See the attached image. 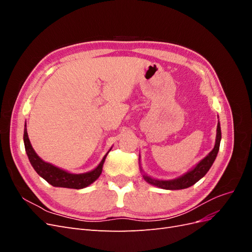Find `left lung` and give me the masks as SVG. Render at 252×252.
Returning <instances> with one entry per match:
<instances>
[{
	"instance_id": "8db88e82",
	"label": "left lung",
	"mask_w": 252,
	"mask_h": 252,
	"mask_svg": "<svg viewBox=\"0 0 252 252\" xmlns=\"http://www.w3.org/2000/svg\"><path fill=\"white\" fill-rule=\"evenodd\" d=\"M220 139H222V133H220V121L218 123L217 127V138H216V144L213 149L209 152V154L206 156L203 159L197 163L193 168L187 171L181 177L173 179V180H158V179H154L149 177L146 173H144L143 169L141 168V171L143 173V178L147 183H149L150 185L157 186L158 188L162 189H167V190H179V189H185L190 186L194 185L197 181H200L204 175L208 172L210 169V167L212 166L213 162L218 156V152L220 149Z\"/></svg>"
}]
</instances>
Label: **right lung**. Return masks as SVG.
Listing matches in <instances>:
<instances>
[{"label": "right lung", "mask_w": 252, "mask_h": 252, "mask_svg": "<svg viewBox=\"0 0 252 252\" xmlns=\"http://www.w3.org/2000/svg\"><path fill=\"white\" fill-rule=\"evenodd\" d=\"M24 145L27 157L29 158V162L33 167V169L36 171V173L42 177L45 181H47L50 185L55 187H63V188H72V189H82L93 184L94 181H96L100 177L103 165L105 162V158L107 157L108 152L104 156L102 161L100 162L95 168L91 171L85 172V173H71L68 172L64 169H61L59 167L52 165L50 163H47L43 161V159L36 155V152L32 146V143L29 141L28 133H27V127L25 123L24 128Z\"/></svg>", "instance_id": "obj_1"}]
</instances>
